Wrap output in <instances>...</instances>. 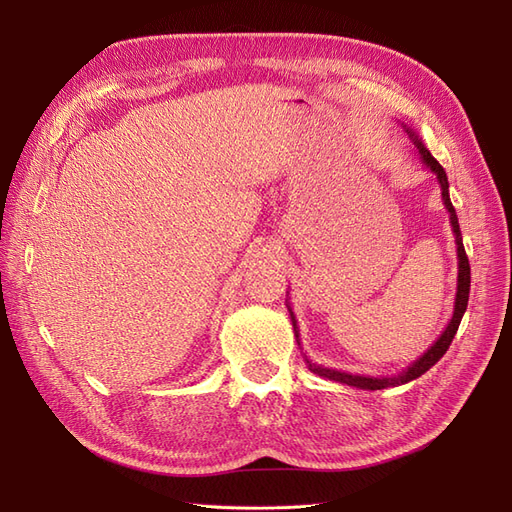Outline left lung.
Segmentation results:
<instances>
[{
    "label": "left lung",
    "mask_w": 512,
    "mask_h": 512,
    "mask_svg": "<svg viewBox=\"0 0 512 512\" xmlns=\"http://www.w3.org/2000/svg\"><path fill=\"white\" fill-rule=\"evenodd\" d=\"M404 126V123H401ZM404 130L408 132L410 141L414 143L418 156H421V162L431 170L433 175H436L438 183H440V190H442V203L448 211V220H451V228H453V235H455V245H457V294H455V307H453V318L451 322L446 324V329L442 331V335L433 342L427 352H423L418 359L408 365L401 374L397 376H359V374H348V371H339V369H331V367H324V365H316L307 359V356L303 354V359L309 367V371H314V374L322 376V378H329V380H335V382H342V384H348V386H356V389H363V391H380V389H386V386H399V384H406V382H412L416 380L418 376H423L427 369H431L433 365H436L442 356L446 354L448 346H451L453 337L459 329V322L463 318V314H466V307H468V297H470V262H468V256H466V250H463V241H461V230H459V220H457V213H455V207L451 203V196H448V177L444 173V168L438 164V160L431 156L429 149L423 145L421 138H418V134L404 126ZM286 307L290 312V320H292V329H294V337H297V344L301 346V335H299V324H297V318H294V312L288 305V299H286Z\"/></svg>",
    "instance_id": "left-lung-1"
}]
</instances>
